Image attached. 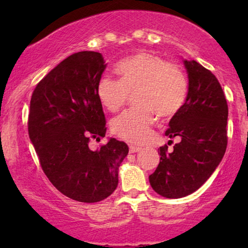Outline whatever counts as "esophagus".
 Here are the masks:
<instances>
[{
  "instance_id": "esophagus-1",
  "label": "esophagus",
  "mask_w": 248,
  "mask_h": 248,
  "mask_svg": "<svg viewBox=\"0 0 248 248\" xmlns=\"http://www.w3.org/2000/svg\"><path fill=\"white\" fill-rule=\"evenodd\" d=\"M141 150L140 147H138V145H130V152L131 154H135V152H139Z\"/></svg>"
}]
</instances>
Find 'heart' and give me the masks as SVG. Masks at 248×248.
<instances>
[{
  "label": "heart",
  "mask_w": 248,
  "mask_h": 248,
  "mask_svg": "<svg viewBox=\"0 0 248 248\" xmlns=\"http://www.w3.org/2000/svg\"><path fill=\"white\" fill-rule=\"evenodd\" d=\"M120 80L101 77L97 97L109 111H117L134 93L137 107L111 122V131L128 142L142 143L149 138L155 115L162 120L174 117L182 109L187 94V81L177 65L155 54L140 52L122 60L115 66Z\"/></svg>",
  "instance_id": "1"
}]
</instances>
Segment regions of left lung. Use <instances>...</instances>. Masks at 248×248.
<instances>
[{
  "instance_id": "1",
  "label": "left lung",
  "mask_w": 248,
  "mask_h": 248,
  "mask_svg": "<svg viewBox=\"0 0 248 248\" xmlns=\"http://www.w3.org/2000/svg\"><path fill=\"white\" fill-rule=\"evenodd\" d=\"M183 63L188 93L166 131L181 142L171 152L167 145L160 147V161L149 176L155 192L167 199L184 198L201 187L222 160L228 139V105L218 79L194 60Z\"/></svg>"
}]
</instances>
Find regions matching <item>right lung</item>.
<instances>
[{
	"mask_svg": "<svg viewBox=\"0 0 248 248\" xmlns=\"http://www.w3.org/2000/svg\"><path fill=\"white\" fill-rule=\"evenodd\" d=\"M106 65L100 53L72 54L37 84L30 100L28 133L44 172L62 194L84 203L116 189L128 154L127 144L114 138L94 151L88 145L106 134L96 93Z\"/></svg>",
	"mask_w": 248,
	"mask_h": 248,
	"instance_id": "obj_1",
	"label": "right lung"
}]
</instances>
